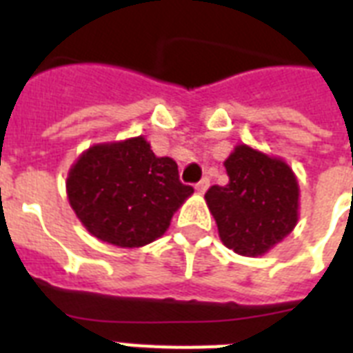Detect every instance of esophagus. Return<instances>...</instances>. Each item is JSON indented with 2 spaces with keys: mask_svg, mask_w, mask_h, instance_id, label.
<instances>
[{
  "mask_svg": "<svg viewBox=\"0 0 353 353\" xmlns=\"http://www.w3.org/2000/svg\"><path fill=\"white\" fill-rule=\"evenodd\" d=\"M209 185H210L209 177H203V179H201V181H199L198 185H196V192H198V194H205V192H207V188H209Z\"/></svg>",
  "mask_w": 353,
  "mask_h": 353,
  "instance_id": "34e87169",
  "label": "esophagus"
}]
</instances>
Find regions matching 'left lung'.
I'll list each match as a JSON object with an SVG mask.
<instances>
[{"mask_svg":"<svg viewBox=\"0 0 353 353\" xmlns=\"http://www.w3.org/2000/svg\"><path fill=\"white\" fill-rule=\"evenodd\" d=\"M223 166L229 183L205 194L220 240L236 254L262 256L299 221L301 188L295 172L282 157L243 143L236 144Z\"/></svg>","mask_w":353,"mask_h":353,"instance_id":"obj_1","label":"left lung"}]
</instances>
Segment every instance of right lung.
I'll use <instances>...</instances> for the list:
<instances>
[{"label":"right lung","instance_id":"1","mask_svg":"<svg viewBox=\"0 0 353 353\" xmlns=\"http://www.w3.org/2000/svg\"><path fill=\"white\" fill-rule=\"evenodd\" d=\"M65 192L90 234L135 249L168 231L172 216L194 188L179 181L176 161L157 157L139 135L84 150L69 168Z\"/></svg>","mask_w":353,"mask_h":353}]
</instances>
